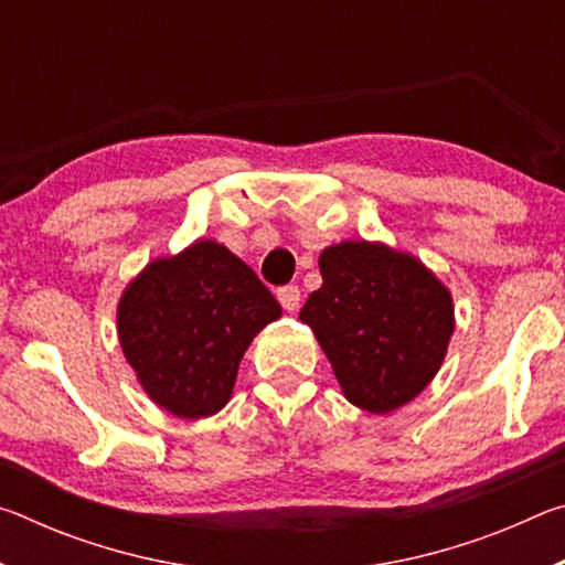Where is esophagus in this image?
Segmentation results:
<instances>
[{"instance_id": "esophagus-1", "label": "esophagus", "mask_w": 565, "mask_h": 565, "mask_svg": "<svg viewBox=\"0 0 565 565\" xmlns=\"http://www.w3.org/2000/svg\"><path fill=\"white\" fill-rule=\"evenodd\" d=\"M276 299H279V303L284 306L286 311H296V309H299V303H301V289H299V286H294V284L281 286V289L276 291Z\"/></svg>"}]
</instances>
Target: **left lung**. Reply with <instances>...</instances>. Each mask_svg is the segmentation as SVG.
<instances>
[{"label":"left lung","mask_w":565,"mask_h":565,"mask_svg":"<svg viewBox=\"0 0 565 565\" xmlns=\"http://www.w3.org/2000/svg\"><path fill=\"white\" fill-rule=\"evenodd\" d=\"M319 269L323 284L299 319L317 333L343 396L371 414L408 404L444 363L451 294L414 256L384 244L329 246Z\"/></svg>","instance_id":"left-lung-1"}]
</instances>
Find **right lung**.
I'll return each instance as SVG.
<instances>
[{"label": "right lung", "mask_w": 565, "mask_h": 565, "mask_svg": "<svg viewBox=\"0 0 565 565\" xmlns=\"http://www.w3.org/2000/svg\"><path fill=\"white\" fill-rule=\"evenodd\" d=\"M281 306L226 246L199 238L151 262L117 309L119 343L149 398L179 418L214 416L238 361Z\"/></svg>", "instance_id": "obj_1"}]
</instances>
